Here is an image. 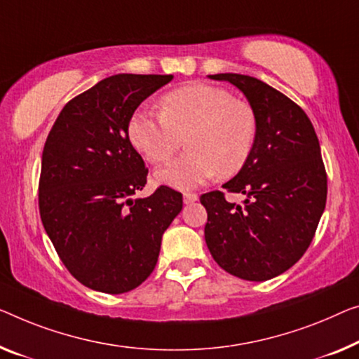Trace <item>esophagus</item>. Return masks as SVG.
Segmentation results:
<instances>
[{
  "instance_id": "obj_1",
  "label": "esophagus",
  "mask_w": 359,
  "mask_h": 359,
  "mask_svg": "<svg viewBox=\"0 0 359 359\" xmlns=\"http://www.w3.org/2000/svg\"><path fill=\"white\" fill-rule=\"evenodd\" d=\"M198 200V195L196 194H184V203L185 205H190V203H195Z\"/></svg>"
}]
</instances>
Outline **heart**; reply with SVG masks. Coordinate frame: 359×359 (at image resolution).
Instances as JSON below:
<instances>
[{
  "mask_svg": "<svg viewBox=\"0 0 359 359\" xmlns=\"http://www.w3.org/2000/svg\"><path fill=\"white\" fill-rule=\"evenodd\" d=\"M161 114L138 109L128 121V140L151 164H163L184 145L189 149L156 172L159 184L187 190L219 174L227 179L250 161L258 121L247 101L227 88L190 83L159 101Z\"/></svg>",
  "mask_w": 359,
  "mask_h": 359,
  "instance_id": "obj_1",
  "label": "heart"
}]
</instances>
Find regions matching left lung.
Segmentation results:
<instances>
[{
  "label": "left lung",
  "mask_w": 359,
  "mask_h": 359,
  "mask_svg": "<svg viewBox=\"0 0 359 359\" xmlns=\"http://www.w3.org/2000/svg\"><path fill=\"white\" fill-rule=\"evenodd\" d=\"M247 96L258 121L247 165L222 187L243 194V206L222 191L201 195L205 240L229 274L263 282L282 274L304 255L327 200V174L314 127L299 106L279 90L242 74H214Z\"/></svg>",
  "instance_id": "left-lung-1"
}]
</instances>
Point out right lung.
I'll return each instance as SVG.
<instances>
[{
    "mask_svg": "<svg viewBox=\"0 0 359 359\" xmlns=\"http://www.w3.org/2000/svg\"><path fill=\"white\" fill-rule=\"evenodd\" d=\"M172 76L117 74L64 106L41 154L43 227L67 271L103 293L130 292L158 263L182 194L161 185L133 200L148 169L128 140V121Z\"/></svg>",
    "mask_w": 359,
    "mask_h": 359,
    "instance_id": "1",
    "label": "right lung"
}]
</instances>
